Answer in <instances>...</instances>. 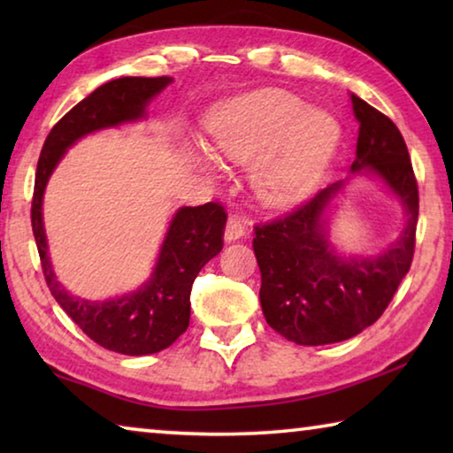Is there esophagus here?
Here are the masks:
<instances>
[{
	"mask_svg": "<svg viewBox=\"0 0 453 453\" xmlns=\"http://www.w3.org/2000/svg\"><path fill=\"white\" fill-rule=\"evenodd\" d=\"M245 235V226L240 218L235 216H229L227 218V224H226V234H224V240L226 242H235L240 240V237Z\"/></svg>",
	"mask_w": 453,
	"mask_h": 453,
	"instance_id": "obj_1",
	"label": "esophagus"
}]
</instances>
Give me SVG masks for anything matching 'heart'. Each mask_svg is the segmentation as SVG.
Masks as SVG:
<instances>
[{"label": "heart", "mask_w": 453, "mask_h": 453, "mask_svg": "<svg viewBox=\"0 0 453 453\" xmlns=\"http://www.w3.org/2000/svg\"><path fill=\"white\" fill-rule=\"evenodd\" d=\"M210 132L221 157L235 164L257 159L251 186L272 208L302 202L318 186L342 137L335 118L281 89H259L221 105Z\"/></svg>", "instance_id": "heart-1"}]
</instances>
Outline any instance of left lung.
I'll use <instances>...</instances> for the list:
<instances>
[{
	"mask_svg": "<svg viewBox=\"0 0 453 453\" xmlns=\"http://www.w3.org/2000/svg\"><path fill=\"white\" fill-rule=\"evenodd\" d=\"M359 121L351 173L372 172L400 199L405 224L375 257H342L327 242L324 211L346 181H335L286 216L256 226L254 251L262 272L259 302L265 321L300 346L349 340L372 326L410 272L419 211L418 181L400 129L351 94Z\"/></svg>",
	"mask_w": 453,
	"mask_h": 453,
	"instance_id": "8db88e82",
	"label": "left lung"
}]
</instances>
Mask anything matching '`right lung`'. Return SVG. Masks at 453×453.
I'll return each mask as SVG.
<instances>
[{"label": "right lung", "mask_w": 453, "mask_h": 453, "mask_svg": "<svg viewBox=\"0 0 453 453\" xmlns=\"http://www.w3.org/2000/svg\"><path fill=\"white\" fill-rule=\"evenodd\" d=\"M172 78H119L104 83L72 107L51 127L37 159L32 199V229L40 251L43 278L51 296L89 340L126 356H148L170 348L189 326V294L202 267L224 248L227 213L224 205L208 202L181 208L167 229L150 281L118 300L88 302L67 294L53 275L48 240L43 232L42 199L51 172L67 148L91 132L145 116V105Z\"/></svg>", "instance_id": "right-lung-1"}]
</instances>
